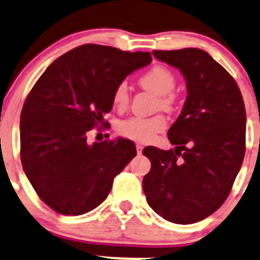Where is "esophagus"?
Wrapping results in <instances>:
<instances>
[{
	"mask_svg": "<svg viewBox=\"0 0 260 260\" xmlns=\"http://www.w3.org/2000/svg\"><path fill=\"white\" fill-rule=\"evenodd\" d=\"M137 152L139 153V154L143 152V145L139 144V143H138V144H137Z\"/></svg>",
	"mask_w": 260,
	"mask_h": 260,
	"instance_id": "esophagus-1",
	"label": "esophagus"
}]
</instances>
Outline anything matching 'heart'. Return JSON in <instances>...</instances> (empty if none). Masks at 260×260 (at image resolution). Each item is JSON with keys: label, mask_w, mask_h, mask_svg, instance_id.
I'll list each match as a JSON object with an SVG mask.
<instances>
[{"label": "heart", "mask_w": 260, "mask_h": 260, "mask_svg": "<svg viewBox=\"0 0 260 260\" xmlns=\"http://www.w3.org/2000/svg\"><path fill=\"white\" fill-rule=\"evenodd\" d=\"M139 84L147 90L152 91L153 94L158 95V107L169 110L175 105L174 93L176 79L174 73L165 66L155 65L152 69L143 74L139 78ZM113 103L116 107L125 108L128 105V88L125 81L118 84L113 91ZM167 121L162 115L153 116V117H130L123 120L118 125V133L128 139L137 140L140 143H147L154 138L155 134L165 130Z\"/></svg>", "instance_id": "1"}]
</instances>
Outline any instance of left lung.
I'll return each mask as SVG.
<instances>
[{
	"label": "left lung",
	"mask_w": 260,
	"mask_h": 260,
	"mask_svg": "<svg viewBox=\"0 0 260 260\" xmlns=\"http://www.w3.org/2000/svg\"><path fill=\"white\" fill-rule=\"evenodd\" d=\"M179 69L187 95L169 130L175 149L147 147L152 167L143 179L150 208L174 223L207 218L223 204L245 155L246 113L231 75L199 48L153 51Z\"/></svg>",
	"instance_id": "left-lung-1"
}]
</instances>
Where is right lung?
Returning <instances> with one entry per match:
<instances>
[{"mask_svg": "<svg viewBox=\"0 0 260 260\" xmlns=\"http://www.w3.org/2000/svg\"><path fill=\"white\" fill-rule=\"evenodd\" d=\"M150 61L148 52L83 44L53 61L33 86L20 115L21 165L53 211L79 216L97 208L137 155L132 140L89 144L86 137L112 110L116 86Z\"/></svg>", "mask_w": 260, "mask_h": 260, "instance_id": "add662e5", "label": "right lung"}]
</instances>
